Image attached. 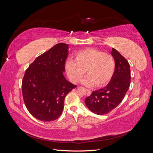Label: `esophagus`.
<instances>
[{
	"label": "esophagus",
	"instance_id": "34e87169",
	"mask_svg": "<svg viewBox=\"0 0 153 153\" xmlns=\"http://www.w3.org/2000/svg\"><path fill=\"white\" fill-rule=\"evenodd\" d=\"M86 92H87V96H90L91 94V91L89 89H86Z\"/></svg>",
	"mask_w": 153,
	"mask_h": 153
}]
</instances>
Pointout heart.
Here are the masks:
<instances>
[{"mask_svg":"<svg viewBox=\"0 0 153 153\" xmlns=\"http://www.w3.org/2000/svg\"><path fill=\"white\" fill-rule=\"evenodd\" d=\"M75 61L68 60L65 64L67 75L73 82L78 83L87 71L88 75L82 84L88 87H102L114 75L115 62L112 55L96 48H88L76 52Z\"/></svg>","mask_w":153,"mask_h":153,"instance_id":"b5f03b06","label":"heart"}]
</instances>
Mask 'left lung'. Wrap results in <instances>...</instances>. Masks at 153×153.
Wrapping results in <instances>:
<instances>
[{
    "mask_svg": "<svg viewBox=\"0 0 153 153\" xmlns=\"http://www.w3.org/2000/svg\"><path fill=\"white\" fill-rule=\"evenodd\" d=\"M115 62L114 75L102 89L93 91L85 100L87 107L97 115L108 114L121 103L127 92L131 81L129 64L118 51L111 52Z\"/></svg>",
    "mask_w": 153,
    "mask_h": 153,
    "instance_id": "obj_1",
    "label": "left lung"
}]
</instances>
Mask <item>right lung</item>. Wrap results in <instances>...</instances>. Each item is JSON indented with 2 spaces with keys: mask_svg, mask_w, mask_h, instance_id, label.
I'll return each mask as SVG.
<instances>
[{
  "mask_svg": "<svg viewBox=\"0 0 153 153\" xmlns=\"http://www.w3.org/2000/svg\"><path fill=\"white\" fill-rule=\"evenodd\" d=\"M69 45L58 43L37 57L22 80L23 98L30 114L41 121L61 115L66 96L76 85L64 77Z\"/></svg>",
  "mask_w": 153,
  "mask_h": 153,
  "instance_id": "add662e5",
  "label": "right lung"
}]
</instances>
